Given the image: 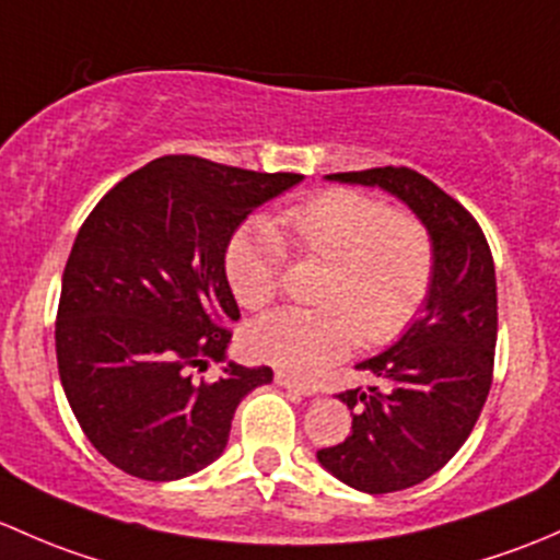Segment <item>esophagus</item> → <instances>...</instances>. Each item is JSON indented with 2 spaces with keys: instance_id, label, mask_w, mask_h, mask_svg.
Instances as JSON below:
<instances>
[{
  "instance_id": "obj_1",
  "label": "esophagus",
  "mask_w": 560,
  "mask_h": 560,
  "mask_svg": "<svg viewBox=\"0 0 560 560\" xmlns=\"http://www.w3.org/2000/svg\"><path fill=\"white\" fill-rule=\"evenodd\" d=\"M275 383H278L280 388L296 390V394H302V396H315V394H318V388H313V385H304V383H299V380L288 377V374H282V372L275 374Z\"/></svg>"
}]
</instances>
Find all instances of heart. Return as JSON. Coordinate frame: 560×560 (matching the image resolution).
Segmentation results:
<instances>
[{
	"instance_id": "obj_1",
	"label": "heart",
	"mask_w": 560,
	"mask_h": 560,
	"mask_svg": "<svg viewBox=\"0 0 560 560\" xmlns=\"http://www.w3.org/2000/svg\"><path fill=\"white\" fill-rule=\"evenodd\" d=\"M293 245L328 261L323 307H282L247 328L256 359L293 377H315L355 339L369 345L399 337L423 304L434 272V245L423 223L390 212L359 191L318 194L282 215ZM285 247L267 226H245L226 247V278L245 307H264L280 288Z\"/></svg>"
}]
</instances>
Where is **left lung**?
<instances>
[{"label": "left lung", "instance_id": "1", "mask_svg": "<svg viewBox=\"0 0 560 560\" xmlns=\"http://www.w3.org/2000/svg\"><path fill=\"white\" fill-rule=\"evenodd\" d=\"M326 180L396 196L434 245L423 310L390 348L355 364L380 385L337 396L353 415V431L318 451L323 469L355 491H405L458 453L491 390L499 326L491 247L453 196L407 166L339 172Z\"/></svg>", "mask_w": 560, "mask_h": 560}]
</instances>
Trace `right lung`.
Returning a JSON list of instances; mask_svg holds the SVG:
<instances>
[{
    "instance_id": "obj_1",
    "label": "right lung",
    "mask_w": 560,
    "mask_h": 560,
    "mask_svg": "<svg viewBox=\"0 0 560 560\" xmlns=\"http://www.w3.org/2000/svg\"><path fill=\"white\" fill-rule=\"evenodd\" d=\"M304 177L164 155L102 196L74 237L56 318L59 377L80 429L113 466L180 480L226 451L234 409L272 383L226 361L240 318L226 247L256 207ZM224 361L212 384L190 369Z\"/></svg>"
}]
</instances>
